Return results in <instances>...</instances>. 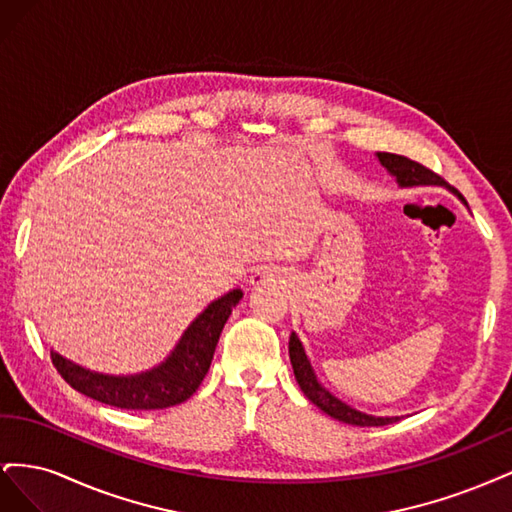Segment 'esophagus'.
<instances>
[{
    "mask_svg": "<svg viewBox=\"0 0 512 512\" xmlns=\"http://www.w3.org/2000/svg\"><path fill=\"white\" fill-rule=\"evenodd\" d=\"M269 282H273V271L269 267H260L252 273L250 284L252 286H267Z\"/></svg>",
    "mask_w": 512,
    "mask_h": 512,
    "instance_id": "esophagus-1",
    "label": "esophagus"
}]
</instances>
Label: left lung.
<instances>
[{
    "label": "left lung",
    "instance_id": "8db88e82",
    "mask_svg": "<svg viewBox=\"0 0 512 512\" xmlns=\"http://www.w3.org/2000/svg\"><path fill=\"white\" fill-rule=\"evenodd\" d=\"M378 160L382 162V166L389 170L393 177H397V183L404 185V188H414V185H442L444 183V179L438 173H433L431 168L423 166L421 162H414L406 156H397V153L380 151ZM288 352H290V363H292V369H294V378H297L301 391L305 393V397L309 401H314V404L320 410L327 412L329 416L337 418V421H344L348 425H359V427H380V425H389V423L397 421V418H382V416L363 414L359 410L346 406L344 401H339L337 397H333L327 389H322V386L316 380V376H314L312 365H309V361H307L299 337L294 333L290 335Z\"/></svg>",
    "mask_w": 512,
    "mask_h": 512
}]
</instances>
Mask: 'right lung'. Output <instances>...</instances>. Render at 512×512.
I'll use <instances>...</instances> for the list:
<instances>
[{
	"label": "right lung",
	"instance_id": "add662e5",
	"mask_svg": "<svg viewBox=\"0 0 512 512\" xmlns=\"http://www.w3.org/2000/svg\"><path fill=\"white\" fill-rule=\"evenodd\" d=\"M241 297V290H232L222 299L213 301L183 333L173 354L145 374L104 376L66 361L57 352H51V361L72 389L102 401V404L126 410H160L177 406L190 399L207 376L220 333L232 307Z\"/></svg>",
	"mask_w": 512,
	"mask_h": 512
}]
</instances>
